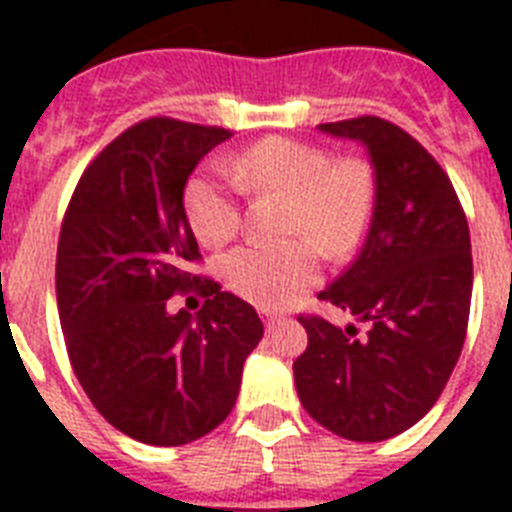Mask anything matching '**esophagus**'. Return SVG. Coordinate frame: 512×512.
<instances>
[{"instance_id": "34e87169", "label": "esophagus", "mask_w": 512, "mask_h": 512, "mask_svg": "<svg viewBox=\"0 0 512 512\" xmlns=\"http://www.w3.org/2000/svg\"><path fill=\"white\" fill-rule=\"evenodd\" d=\"M261 320H264L266 330H274L284 323L282 315H277V312H271V310H261Z\"/></svg>"}]
</instances>
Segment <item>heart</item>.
Wrapping results in <instances>:
<instances>
[{"label": "heart", "instance_id": "heart-1", "mask_svg": "<svg viewBox=\"0 0 512 512\" xmlns=\"http://www.w3.org/2000/svg\"><path fill=\"white\" fill-rule=\"evenodd\" d=\"M238 192L284 197L282 233L302 235L282 246L248 243L220 261L225 287L259 307L287 305L318 282L323 256L311 239L330 253L351 251L372 212V179L361 161H330L307 143L266 138L205 166L184 187V215L202 246H225L241 230Z\"/></svg>", "mask_w": 512, "mask_h": 512}]
</instances>
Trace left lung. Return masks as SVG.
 Here are the masks:
<instances>
[{
    "instance_id": "obj_1",
    "label": "left lung",
    "mask_w": 512,
    "mask_h": 512,
    "mask_svg": "<svg viewBox=\"0 0 512 512\" xmlns=\"http://www.w3.org/2000/svg\"><path fill=\"white\" fill-rule=\"evenodd\" d=\"M320 133L366 148L374 205L359 256L320 300L346 328L310 315L295 361L302 408L348 441H384L436 405L459 361L472 302L469 225L436 158L382 117L325 122Z\"/></svg>"
}]
</instances>
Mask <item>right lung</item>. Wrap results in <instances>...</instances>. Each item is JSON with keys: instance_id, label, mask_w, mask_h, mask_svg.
<instances>
[{"instance_id": "right-lung-1", "label": "right lung", "mask_w": 512, "mask_h": 512, "mask_svg": "<svg viewBox=\"0 0 512 512\" xmlns=\"http://www.w3.org/2000/svg\"><path fill=\"white\" fill-rule=\"evenodd\" d=\"M223 128L151 117L81 174L63 217L56 300L76 379L102 418L148 446H182L233 410L264 323L241 297L189 274L200 246L184 187ZM194 286L197 316L168 310Z\"/></svg>"}]
</instances>
